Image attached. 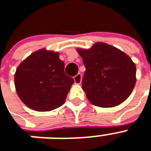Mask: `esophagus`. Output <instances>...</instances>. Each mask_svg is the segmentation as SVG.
Here are the masks:
<instances>
[{"mask_svg": "<svg viewBox=\"0 0 151 151\" xmlns=\"http://www.w3.org/2000/svg\"><path fill=\"white\" fill-rule=\"evenodd\" d=\"M74 81L76 84H80L82 82V75L80 73H78V74L74 77Z\"/></svg>", "mask_w": 151, "mask_h": 151, "instance_id": "esophagus-1", "label": "esophagus"}]
</instances>
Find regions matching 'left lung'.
<instances>
[{
	"instance_id": "left-lung-1",
	"label": "left lung",
	"mask_w": 151,
	"mask_h": 151,
	"mask_svg": "<svg viewBox=\"0 0 151 151\" xmlns=\"http://www.w3.org/2000/svg\"><path fill=\"white\" fill-rule=\"evenodd\" d=\"M86 71L82 88L94 106L110 108L120 105L132 94L136 83V67L129 56L105 42L91 48L77 49Z\"/></svg>"
}]
</instances>
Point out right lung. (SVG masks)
I'll return each mask as SVG.
<instances>
[{"label":"right lung","instance_id":"add662e5","mask_svg":"<svg viewBox=\"0 0 151 151\" xmlns=\"http://www.w3.org/2000/svg\"><path fill=\"white\" fill-rule=\"evenodd\" d=\"M16 93L28 108L53 110L65 103L74 79L65 72L59 52L42 49L19 65L14 76Z\"/></svg>","mask_w":151,"mask_h":151}]
</instances>
